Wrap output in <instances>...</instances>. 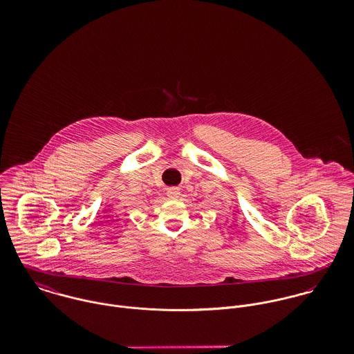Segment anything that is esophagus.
<instances>
[{
    "label": "esophagus",
    "instance_id": "obj_1",
    "mask_svg": "<svg viewBox=\"0 0 354 354\" xmlns=\"http://www.w3.org/2000/svg\"><path fill=\"white\" fill-rule=\"evenodd\" d=\"M166 195H167V198H169V199H177V198L180 196V189H178V188H176V187H173V188H167Z\"/></svg>",
    "mask_w": 354,
    "mask_h": 354
}]
</instances>
